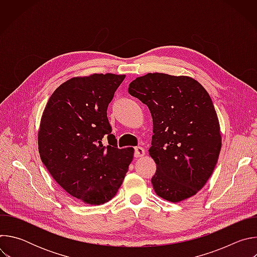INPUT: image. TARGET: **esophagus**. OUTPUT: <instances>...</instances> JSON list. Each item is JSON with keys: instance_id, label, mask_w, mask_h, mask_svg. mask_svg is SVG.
<instances>
[{"instance_id": "esophagus-1", "label": "esophagus", "mask_w": 257, "mask_h": 257, "mask_svg": "<svg viewBox=\"0 0 257 257\" xmlns=\"http://www.w3.org/2000/svg\"><path fill=\"white\" fill-rule=\"evenodd\" d=\"M144 155H145V150L143 148H141V146H137V148H135L134 150L135 158H140V157H143Z\"/></svg>"}]
</instances>
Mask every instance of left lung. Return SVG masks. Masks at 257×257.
Listing matches in <instances>:
<instances>
[{"mask_svg":"<svg viewBox=\"0 0 257 257\" xmlns=\"http://www.w3.org/2000/svg\"><path fill=\"white\" fill-rule=\"evenodd\" d=\"M128 91L149 106L154 124L150 156L157 164L156 193L171 202L195 195L217 163L222 136L212 100L188 76L149 73Z\"/></svg>","mask_w":257,"mask_h":257,"instance_id":"left-lung-1","label":"left lung"}]
</instances>
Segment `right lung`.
I'll return each instance as SVG.
<instances>
[{"label":"right lung","instance_id":"add662e5","mask_svg":"<svg viewBox=\"0 0 257 257\" xmlns=\"http://www.w3.org/2000/svg\"><path fill=\"white\" fill-rule=\"evenodd\" d=\"M124 78L112 73L73 77L54 91L42 116V162L67 193L87 204L111 200L133 160L134 149L118 148L106 117Z\"/></svg>","mask_w":257,"mask_h":257}]
</instances>
